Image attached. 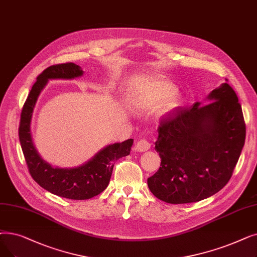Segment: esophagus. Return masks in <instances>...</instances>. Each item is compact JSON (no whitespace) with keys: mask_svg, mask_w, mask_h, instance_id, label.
<instances>
[{"mask_svg":"<svg viewBox=\"0 0 257 257\" xmlns=\"http://www.w3.org/2000/svg\"><path fill=\"white\" fill-rule=\"evenodd\" d=\"M150 147H151V144L147 140H140L137 144V150L141 152L149 150Z\"/></svg>","mask_w":257,"mask_h":257,"instance_id":"obj_1","label":"esophagus"}]
</instances>
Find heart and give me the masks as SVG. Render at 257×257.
Segmentation results:
<instances>
[{
  "label": "heart",
  "instance_id": "obj_1",
  "mask_svg": "<svg viewBox=\"0 0 257 257\" xmlns=\"http://www.w3.org/2000/svg\"><path fill=\"white\" fill-rule=\"evenodd\" d=\"M176 91V88L170 82L159 80H147L136 83L128 88V95L136 106L141 109H151L160 105L168 98L163 106L164 111L168 112L181 105L178 97H170Z\"/></svg>",
  "mask_w": 257,
  "mask_h": 257
}]
</instances>
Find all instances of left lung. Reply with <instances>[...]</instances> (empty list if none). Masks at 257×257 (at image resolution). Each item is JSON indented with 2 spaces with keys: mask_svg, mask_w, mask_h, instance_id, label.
I'll list each match as a JSON object with an SVG mask.
<instances>
[{
  "mask_svg": "<svg viewBox=\"0 0 257 257\" xmlns=\"http://www.w3.org/2000/svg\"><path fill=\"white\" fill-rule=\"evenodd\" d=\"M208 98L206 105L177 108L160 120L155 150L161 167L147 182L163 202L194 203L215 194L237 164L246 139L238 97L226 79Z\"/></svg>",
  "mask_w": 257,
  "mask_h": 257,
  "instance_id": "1",
  "label": "left lung"
}]
</instances>
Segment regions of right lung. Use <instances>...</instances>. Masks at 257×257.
<instances>
[{"instance_id":"obj_1","label":"right lung","mask_w":257,"mask_h":257,"mask_svg":"<svg viewBox=\"0 0 257 257\" xmlns=\"http://www.w3.org/2000/svg\"><path fill=\"white\" fill-rule=\"evenodd\" d=\"M83 70L73 63L52 65L44 70L33 84L21 113L19 138L30 175L45 190L69 199H89L107 188L115 162L127 156L133 144L129 139L109 145L88 163L71 169L53 168L41 159L33 146L30 121L38 96L50 79H74Z\"/></svg>"}]
</instances>
